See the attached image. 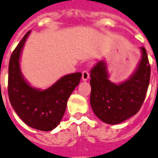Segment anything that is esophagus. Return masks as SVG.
Instances as JSON below:
<instances>
[{"instance_id": "1", "label": "esophagus", "mask_w": 158, "mask_h": 158, "mask_svg": "<svg viewBox=\"0 0 158 158\" xmlns=\"http://www.w3.org/2000/svg\"><path fill=\"white\" fill-rule=\"evenodd\" d=\"M89 77V73L87 70H84L82 72V80L86 81L88 80Z\"/></svg>"}]
</instances>
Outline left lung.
I'll use <instances>...</instances> for the list:
<instances>
[{
    "mask_svg": "<svg viewBox=\"0 0 158 158\" xmlns=\"http://www.w3.org/2000/svg\"><path fill=\"white\" fill-rule=\"evenodd\" d=\"M133 76L115 85L108 80L106 65L99 61L90 70V104L94 114L108 124H117L135 114L146 97L151 68L145 48Z\"/></svg>",
    "mask_w": 158,
    "mask_h": 158,
    "instance_id": "8db88e82",
    "label": "left lung"
}]
</instances>
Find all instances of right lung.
Segmentation results:
<instances>
[{"mask_svg": "<svg viewBox=\"0 0 158 158\" xmlns=\"http://www.w3.org/2000/svg\"><path fill=\"white\" fill-rule=\"evenodd\" d=\"M30 32L24 35L10 56L8 94L11 106L26 124L40 131H52L63 118L68 99L79 84L81 73L66 75L45 90L30 86L19 67L21 52Z\"/></svg>", "mask_w": 158, "mask_h": 158, "instance_id": "obj_1", "label": "right lung"}]
</instances>
